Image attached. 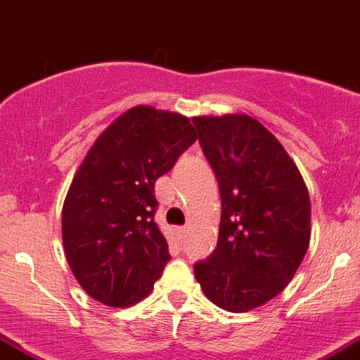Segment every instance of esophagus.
Returning a JSON list of instances; mask_svg holds the SVG:
<instances>
[{"instance_id":"esophagus-1","label":"esophagus","mask_w":360,"mask_h":360,"mask_svg":"<svg viewBox=\"0 0 360 360\" xmlns=\"http://www.w3.org/2000/svg\"><path fill=\"white\" fill-rule=\"evenodd\" d=\"M176 233H177V236H179V238H184V236H186V233H188V227H177Z\"/></svg>"}]
</instances>
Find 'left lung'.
<instances>
[{"mask_svg":"<svg viewBox=\"0 0 360 360\" xmlns=\"http://www.w3.org/2000/svg\"><path fill=\"white\" fill-rule=\"evenodd\" d=\"M221 199L214 252L195 264L204 295L247 312L291 282L311 241V199L282 143L245 113L193 117Z\"/></svg>","mask_w":360,"mask_h":360,"instance_id":"8db88e82","label":"left lung"}]
</instances>
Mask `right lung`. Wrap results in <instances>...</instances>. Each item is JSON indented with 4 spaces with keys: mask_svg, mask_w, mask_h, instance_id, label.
Wrapping results in <instances>:
<instances>
[{
    "mask_svg": "<svg viewBox=\"0 0 360 360\" xmlns=\"http://www.w3.org/2000/svg\"><path fill=\"white\" fill-rule=\"evenodd\" d=\"M197 140L181 113L133 106L97 136L62 207L67 263L86 295L129 307L154 290L170 259L154 224V183Z\"/></svg>",
    "mask_w": 360,
    "mask_h": 360,
    "instance_id": "right-lung-1",
    "label": "right lung"
}]
</instances>
